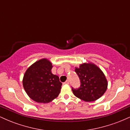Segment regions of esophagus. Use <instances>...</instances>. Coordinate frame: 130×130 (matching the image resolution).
I'll use <instances>...</instances> for the list:
<instances>
[{
	"label": "esophagus",
	"mask_w": 130,
	"mask_h": 130,
	"mask_svg": "<svg viewBox=\"0 0 130 130\" xmlns=\"http://www.w3.org/2000/svg\"><path fill=\"white\" fill-rule=\"evenodd\" d=\"M64 84H70V81L68 80H67L66 82H65V83H64Z\"/></svg>",
	"instance_id": "esophagus-1"
}]
</instances>
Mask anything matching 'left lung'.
Here are the masks:
<instances>
[{
  "label": "left lung",
  "instance_id": "8db88e82",
  "mask_svg": "<svg viewBox=\"0 0 130 130\" xmlns=\"http://www.w3.org/2000/svg\"><path fill=\"white\" fill-rule=\"evenodd\" d=\"M75 71L80 80V87L72 88L73 94L86 102L98 100L108 88V80L102 70L92 62H85L76 67Z\"/></svg>",
  "mask_w": 130,
  "mask_h": 130
}]
</instances>
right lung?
Wrapping results in <instances>:
<instances>
[{"instance_id": "obj_1", "label": "right lung", "mask_w": 130, "mask_h": 130, "mask_svg": "<svg viewBox=\"0 0 130 130\" xmlns=\"http://www.w3.org/2000/svg\"><path fill=\"white\" fill-rule=\"evenodd\" d=\"M53 67L49 59L43 58L31 65L24 74V89L35 102L47 103L60 93L62 84L59 76L52 73Z\"/></svg>"}]
</instances>
